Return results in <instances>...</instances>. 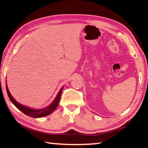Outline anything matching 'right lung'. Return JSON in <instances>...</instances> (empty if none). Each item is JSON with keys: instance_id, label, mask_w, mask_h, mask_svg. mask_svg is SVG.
I'll list each match as a JSON object with an SVG mask.
<instances>
[{"instance_id": "obj_1", "label": "right lung", "mask_w": 148, "mask_h": 148, "mask_svg": "<svg viewBox=\"0 0 148 148\" xmlns=\"http://www.w3.org/2000/svg\"><path fill=\"white\" fill-rule=\"evenodd\" d=\"M63 87H62V88L59 90V92L57 93L56 97L53 100V101L52 102L51 104H49L48 106L45 108H43L35 109V108H32L29 107L27 106H25V105L20 104L19 102L16 101L14 97H12L10 92L8 86H7V83L6 82V88L7 94H8L9 99L12 103H13V104L17 108V109H19L20 111H21L23 113L27 115V116L32 117H34V118L43 117L48 116V115L51 114V113H53L54 110H56L57 107L58 106L60 98H61V95L62 89H63Z\"/></svg>"}]
</instances>
